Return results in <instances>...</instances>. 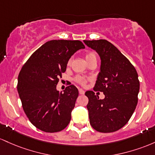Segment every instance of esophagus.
Here are the masks:
<instances>
[{"instance_id": "1", "label": "esophagus", "mask_w": 155, "mask_h": 155, "mask_svg": "<svg viewBox=\"0 0 155 155\" xmlns=\"http://www.w3.org/2000/svg\"><path fill=\"white\" fill-rule=\"evenodd\" d=\"M78 91H79L80 94H85V91H83V89H81V88H79V89H78Z\"/></svg>"}]
</instances>
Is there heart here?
<instances>
[{
	"mask_svg": "<svg viewBox=\"0 0 155 155\" xmlns=\"http://www.w3.org/2000/svg\"><path fill=\"white\" fill-rule=\"evenodd\" d=\"M85 58H86V60L87 63L93 60H97V55L95 53V52L94 51H89L88 53H86L85 55ZM71 63H72V59H69V61H67V66H70ZM90 78H86L84 77H82V76H77V77L74 78V81L78 83V84L81 85L82 86H85L87 84L88 81H90Z\"/></svg>",
	"mask_w": 155,
	"mask_h": 155,
	"instance_id": "b5f03b06",
	"label": "heart"
}]
</instances>
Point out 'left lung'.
<instances>
[{
	"instance_id": "obj_1",
	"label": "left lung",
	"mask_w": 155,
	"mask_h": 155,
	"mask_svg": "<svg viewBox=\"0 0 155 155\" xmlns=\"http://www.w3.org/2000/svg\"><path fill=\"white\" fill-rule=\"evenodd\" d=\"M101 58V68L94 91L103 92L100 100L93 91L85 93L88 98L90 124L100 133H113L128 122L138 103L140 88L138 73L117 48L105 39L84 40Z\"/></svg>"
}]
</instances>
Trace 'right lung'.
Wrapping results in <instances>:
<instances>
[{
  "label": "right lung",
  "instance_id": "1",
  "mask_svg": "<svg viewBox=\"0 0 155 155\" xmlns=\"http://www.w3.org/2000/svg\"><path fill=\"white\" fill-rule=\"evenodd\" d=\"M79 40H51L31 55L18 75L17 91L25 115L31 124L46 133H57L67 127L78 97L70 85L64 92L56 90L67 61L80 49Z\"/></svg>",
  "mask_w": 155,
  "mask_h": 155
}]
</instances>
